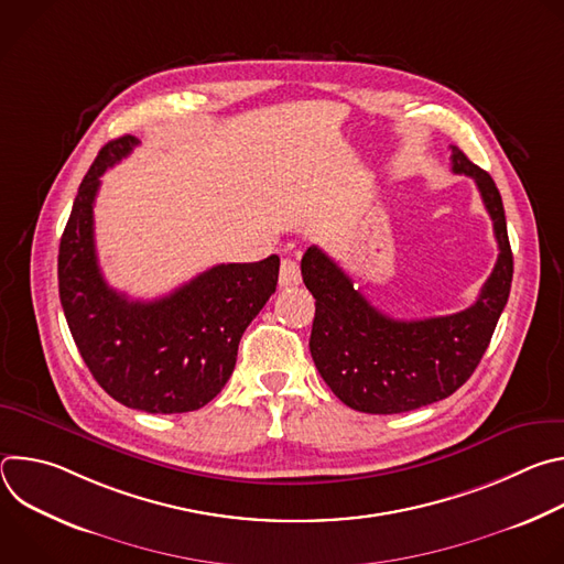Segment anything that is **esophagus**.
I'll return each instance as SVG.
<instances>
[{
	"instance_id": "obj_1",
	"label": "esophagus",
	"mask_w": 564,
	"mask_h": 564,
	"mask_svg": "<svg viewBox=\"0 0 564 564\" xmlns=\"http://www.w3.org/2000/svg\"><path fill=\"white\" fill-rule=\"evenodd\" d=\"M301 283V270H299V261L292 257H285L281 261V272H279V285L281 288H290V285H299Z\"/></svg>"
}]
</instances>
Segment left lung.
<instances>
[{"label": "left lung", "instance_id": "obj_1", "mask_svg": "<svg viewBox=\"0 0 564 564\" xmlns=\"http://www.w3.org/2000/svg\"><path fill=\"white\" fill-rule=\"evenodd\" d=\"M453 174L470 176L494 220L498 263L473 305L446 316L401 321L379 312L352 279L316 246L301 259L312 292L310 352L314 366L346 406L370 415L406 413L453 394L487 352L509 301L513 254L502 196L494 178L451 147Z\"/></svg>", "mask_w": 564, "mask_h": 564}]
</instances>
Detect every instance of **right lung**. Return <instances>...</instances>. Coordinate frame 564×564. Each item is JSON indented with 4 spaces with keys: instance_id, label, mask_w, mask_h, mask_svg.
<instances>
[{
    "instance_id": "right-lung-1",
    "label": "right lung",
    "mask_w": 564,
    "mask_h": 564,
    "mask_svg": "<svg viewBox=\"0 0 564 564\" xmlns=\"http://www.w3.org/2000/svg\"><path fill=\"white\" fill-rule=\"evenodd\" d=\"M138 144H105L79 183L59 240V301L94 379L127 409L174 415L198 411L223 390L238 344L276 290L279 257L220 263L153 301H131L105 281L94 238L100 176Z\"/></svg>"
}]
</instances>
